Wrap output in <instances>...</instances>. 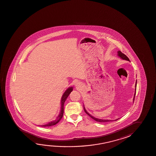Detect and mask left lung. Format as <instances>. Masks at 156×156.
Instances as JSON below:
<instances>
[{"label":"left lung","mask_w":156,"mask_h":156,"mask_svg":"<svg viewBox=\"0 0 156 156\" xmlns=\"http://www.w3.org/2000/svg\"><path fill=\"white\" fill-rule=\"evenodd\" d=\"M118 55L121 58H122L123 59H125V60H127V61H129V58L125 55V54H123V53H122V52H121V51H118ZM136 87H137V81H136ZM136 90H135V93H134V98L133 101H134V98H135V95H136ZM84 106V105H83ZM84 111L86 112V113L87 114V115H89V117L90 118H92V119H93L94 121H97V122H112V120H108V119H98V118H96L94 117H93L92 115H91L89 114L87 111L86 110V109L84 108ZM119 119V118H118ZM118 119H115V121H117L118 120Z\"/></svg>","instance_id":"obj_1"}]
</instances>
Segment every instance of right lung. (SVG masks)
I'll use <instances>...</instances> for the list:
<instances>
[{
	"label": "right lung",
	"mask_w": 156,
	"mask_h": 156,
	"mask_svg": "<svg viewBox=\"0 0 156 156\" xmlns=\"http://www.w3.org/2000/svg\"><path fill=\"white\" fill-rule=\"evenodd\" d=\"M72 90H73V88H72V87H70V88H69L68 89H67V90H66V91L64 93L63 95L62 96V100H61V112H60L59 115L58 116V117L57 118L56 120L53 121V122H51L50 123H49L48 124L41 126L42 127H50V126H53V125L57 124V123H58L59 122V121H60V120L62 119V118L63 117V115L64 104V102L66 101V99L67 98V97H68V95H69V94H70Z\"/></svg>",
	"instance_id": "right-lung-1"
}]
</instances>
